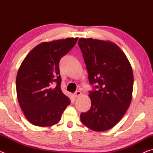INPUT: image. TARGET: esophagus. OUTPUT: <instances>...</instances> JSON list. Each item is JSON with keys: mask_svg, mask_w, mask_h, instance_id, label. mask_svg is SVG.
Masks as SVG:
<instances>
[{"mask_svg": "<svg viewBox=\"0 0 153 153\" xmlns=\"http://www.w3.org/2000/svg\"><path fill=\"white\" fill-rule=\"evenodd\" d=\"M81 94H82V92H80V91H76V92L74 93V97H76V98H77V97H79V96H81Z\"/></svg>", "mask_w": 153, "mask_h": 153, "instance_id": "34e87169", "label": "esophagus"}]
</instances>
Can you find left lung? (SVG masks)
Instances as JSON below:
<instances>
[{
	"label": "left lung",
	"instance_id": "obj_1",
	"mask_svg": "<svg viewBox=\"0 0 153 153\" xmlns=\"http://www.w3.org/2000/svg\"><path fill=\"white\" fill-rule=\"evenodd\" d=\"M90 84L91 107L82 113L80 120L96 131L113 128L128 109L132 98L134 76L125 53L114 42L93 38H79Z\"/></svg>",
	"mask_w": 153,
	"mask_h": 153
}]
</instances>
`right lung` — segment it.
<instances>
[{"instance_id": "obj_1", "label": "right lung", "mask_w": 153, "mask_h": 153, "mask_svg": "<svg viewBox=\"0 0 153 153\" xmlns=\"http://www.w3.org/2000/svg\"><path fill=\"white\" fill-rule=\"evenodd\" d=\"M78 38L45 42L35 46L22 61L16 77L17 99L33 125L48 127L61 120L70 99L61 89L59 64Z\"/></svg>"}]
</instances>
